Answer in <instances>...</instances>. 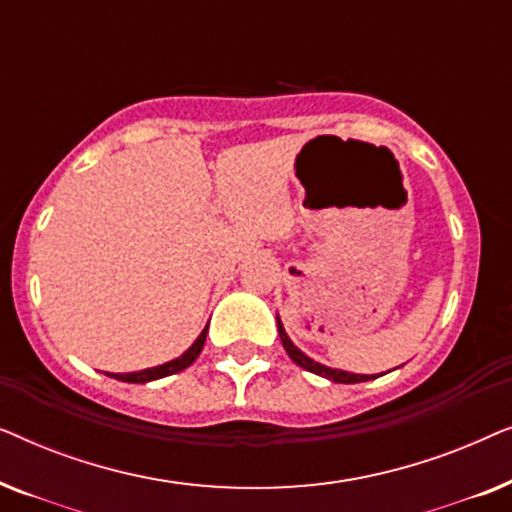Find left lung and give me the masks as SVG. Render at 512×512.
Segmentation results:
<instances>
[{"label": "left lung", "instance_id": "left-lung-1", "mask_svg": "<svg viewBox=\"0 0 512 512\" xmlns=\"http://www.w3.org/2000/svg\"><path fill=\"white\" fill-rule=\"evenodd\" d=\"M277 331H279V338H282V345H284V349H286V354H289L291 359H293V363H298L300 368H305V370H310V373H314V375H321V377H326V380H331V382H340V384H354V382L375 380V375H356V373H347V370L328 368V366H324V363H319V361L310 359V356L300 352V349L291 342L289 335H286V331H284V324H282V319H279V314H277Z\"/></svg>", "mask_w": 512, "mask_h": 512}]
</instances>
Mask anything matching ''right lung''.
I'll return each mask as SVG.
<instances>
[{"instance_id": "1", "label": "right lung", "mask_w": 512, "mask_h": 512, "mask_svg": "<svg viewBox=\"0 0 512 512\" xmlns=\"http://www.w3.org/2000/svg\"><path fill=\"white\" fill-rule=\"evenodd\" d=\"M207 328H209V324H207L205 328H202V333L198 335V338H195L193 345L188 347L184 354L177 356V359L163 363V366L144 368V370H137V373H104V375L114 377V380H121V382H130V384H146V382L160 380V377L181 373V370L191 366V363L200 356L202 347H205V340H207Z\"/></svg>"}]
</instances>
